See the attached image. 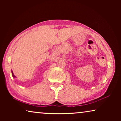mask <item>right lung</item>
<instances>
[{
	"label": "right lung",
	"mask_w": 121,
	"mask_h": 121,
	"mask_svg": "<svg viewBox=\"0 0 121 121\" xmlns=\"http://www.w3.org/2000/svg\"><path fill=\"white\" fill-rule=\"evenodd\" d=\"M12 76H13V78H16V77L14 75L13 72V71H12Z\"/></svg>",
	"instance_id": "obj_1"
}]
</instances>
